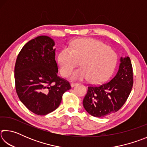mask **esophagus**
<instances>
[{"instance_id":"obj_1","label":"esophagus","mask_w":147,"mask_h":147,"mask_svg":"<svg viewBox=\"0 0 147 147\" xmlns=\"http://www.w3.org/2000/svg\"><path fill=\"white\" fill-rule=\"evenodd\" d=\"M78 84V83H77V82H72L71 84V87H74V86H75L76 85H77Z\"/></svg>"}]
</instances>
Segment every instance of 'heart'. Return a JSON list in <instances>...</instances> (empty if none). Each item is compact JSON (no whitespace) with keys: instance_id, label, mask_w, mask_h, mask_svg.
<instances>
[{"instance_id":"b5f03b06","label":"heart","mask_w":147,"mask_h":147,"mask_svg":"<svg viewBox=\"0 0 147 147\" xmlns=\"http://www.w3.org/2000/svg\"><path fill=\"white\" fill-rule=\"evenodd\" d=\"M117 55L102 42L94 39H81L63 49L58 57L60 71L68 76L80 62L82 67L74 71L73 80L88 79L92 83H100L108 78L115 67Z\"/></svg>"}]
</instances>
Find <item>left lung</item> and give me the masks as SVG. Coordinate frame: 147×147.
<instances>
[{
    "label": "left lung",
    "instance_id": "obj_1",
    "mask_svg": "<svg viewBox=\"0 0 147 147\" xmlns=\"http://www.w3.org/2000/svg\"><path fill=\"white\" fill-rule=\"evenodd\" d=\"M118 72L112 79L99 86L88 87L84 108L95 117L117 112L126 102L132 89L133 69L129 57L121 58Z\"/></svg>",
    "mask_w": 147,
    "mask_h": 147
}]
</instances>
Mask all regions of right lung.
<instances>
[{
	"label": "right lung",
	"mask_w": 147,
	"mask_h": 147,
	"mask_svg": "<svg viewBox=\"0 0 147 147\" xmlns=\"http://www.w3.org/2000/svg\"><path fill=\"white\" fill-rule=\"evenodd\" d=\"M53 39L41 36L29 41L15 65L16 89L21 102L32 112L45 115L58 108L65 92L71 88L58 76Z\"/></svg>",
	"instance_id": "right-lung-1"
}]
</instances>
